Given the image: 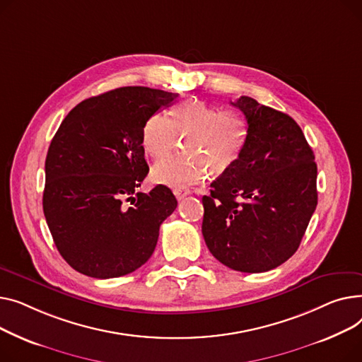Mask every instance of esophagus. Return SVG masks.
<instances>
[{
	"label": "esophagus",
	"instance_id": "1",
	"mask_svg": "<svg viewBox=\"0 0 362 362\" xmlns=\"http://www.w3.org/2000/svg\"><path fill=\"white\" fill-rule=\"evenodd\" d=\"M174 194H175V197H177L178 200H182L185 196L191 194V191H189L188 188H175V189H174Z\"/></svg>",
	"mask_w": 362,
	"mask_h": 362
}]
</instances>
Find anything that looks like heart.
<instances>
[{
  "mask_svg": "<svg viewBox=\"0 0 362 362\" xmlns=\"http://www.w3.org/2000/svg\"><path fill=\"white\" fill-rule=\"evenodd\" d=\"M182 137L185 155L173 156L153 165V182L184 188L202 181L207 168L222 173L240 156L248 137V119L240 111H218L202 100L181 102L171 117L156 112L141 130L143 151L155 159L168 156Z\"/></svg>",
  "mask_w": 362,
  "mask_h": 362,
  "instance_id": "heart-1",
  "label": "heart"
}]
</instances>
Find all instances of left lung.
Segmentation results:
<instances>
[{
	"mask_svg": "<svg viewBox=\"0 0 362 362\" xmlns=\"http://www.w3.org/2000/svg\"><path fill=\"white\" fill-rule=\"evenodd\" d=\"M230 103L248 119V137L203 196L202 232L222 264L260 273L298 250L317 206V165L289 115L248 96Z\"/></svg>",
	"mask_w": 362,
	"mask_h": 362,
	"instance_id": "1",
	"label": "left lung"
}]
</instances>
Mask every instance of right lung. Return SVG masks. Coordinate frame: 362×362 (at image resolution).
I'll return each instance as SVG.
<instances>
[{
	"instance_id": "add662e5",
	"label": "right lung",
	"mask_w": 362,
	"mask_h": 362,
	"mask_svg": "<svg viewBox=\"0 0 362 362\" xmlns=\"http://www.w3.org/2000/svg\"><path fill=\"white\" fill-rule=\"evenodd\" d=\"M177 98L119 88L80 102L61 122L45 160L42 204L54 243L74 270L110 279L151 259L159 228L178 203L165 185L136 193L148 173L141 130Z\"/></svg>"
}]
</instances>
